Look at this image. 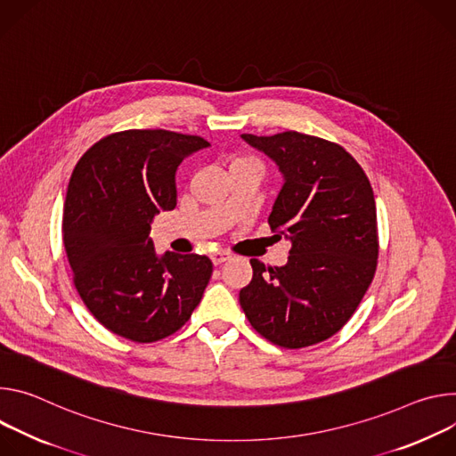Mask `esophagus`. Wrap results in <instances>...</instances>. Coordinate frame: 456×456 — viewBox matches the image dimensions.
I'll use <instances>...</instances> for the list:
<instances>
[{"instance_id":"esophagus-1","label":"esophagus","mask_w":456,"mask_h":456,"mask_svg":"<svg viewBox=\"0 0 456 456\" xmlns=\"http://www.w3.org/2000/svg\"><path fill=\"white\" fill-rule=\"evenodd\" d=\"M232 256L228 254V251H216V254H212V263L216 265V266H219V265H223L224 261H228Z\"/></svg>"}]
</instances>
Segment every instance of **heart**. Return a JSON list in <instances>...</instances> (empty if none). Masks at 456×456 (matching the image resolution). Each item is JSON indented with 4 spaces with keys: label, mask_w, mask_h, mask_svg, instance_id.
Returning a JSON list of instances; mask_svg holds the SVG:
<instances>
[{
    "label": "heart",
    "mask_w": 456,
    "mask_h": 456,
    "mask_svg": "<svg viewBox=\"0 0 456 456\" xmlns=\"http://www.w3.org/2000/svg\"><path fill=\"white\" fill-rule=\"evenodd\" d=\"M237 163H254L251 159H237L233 165H237Z\"/></svg>",
    "instance_id": "b5f03b06"
}]
</instances>
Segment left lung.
<instances>
[{
  "label": "left lung",
  "mask_w": 456,
  "mask_h": 456,
  "mask_svg": "<svg viewBox=\"0 0 456 456\" xmlns=\"http://www.w3.org/2000/svg\"><path fill=\"white\" fill-rule=\"evenodd\" d=\"M279 168L282 186L268 223L291 242L284 266L251 259L239 291L249 324L270 342L297 349L335 335L355 314L379 257L371 184L347 151L330 141L282 132L240 135Z\"/></svg>",
  "instance_id": "8db88e82"
}]
</instances>
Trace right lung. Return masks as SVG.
I'll use <instances>...</instances> for the list:
<instances>
[{
	"label": "right lung",
	"instance_id": "obj_1",
	"mask_svg": "<svg viewBox=\"0 0 456 456\" xmlns=\"http://www.w3.org/2000/svg\"><path fill=\"white\" fill-rule=\"evenodd\" d=\"M208 146L197 135L125 130L97 141L72 172L63 242L74 284L119 337L156 342L175 333L208 286L207 256H159L150 239L156 216L177 205V167Z\"/></svg>",
	"mask_w": 456,
	"mask_h": 456
}]
</instances>
